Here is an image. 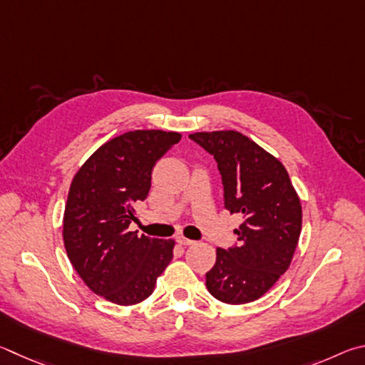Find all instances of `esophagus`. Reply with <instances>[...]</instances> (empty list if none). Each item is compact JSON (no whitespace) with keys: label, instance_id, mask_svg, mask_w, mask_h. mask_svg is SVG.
<instances>
[{"label":"esophagus","instance_id":"esophagus-1","mask_svg":"<svg viewBox=\"0 0 365 365\" xmlns=\"http://www.w3.org/2000/svg\"><path fill=\"white\" fill-rule=\"evenodd\" d=\"M176 242H178L179 245H184V247H186V245H194V244H195L194 240L186 239V237H184V235H178V237H176Z\"/></svg>","mask_w":365,"mask_h":365}]
</instances>
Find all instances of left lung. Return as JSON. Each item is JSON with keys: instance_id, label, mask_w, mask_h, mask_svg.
Returning <instances> with one entry per match:
<instances>
[{"instance_id": "obj_1", "label": "left lung", "mask_w": 365, "mask_h": 365, "mask_svg": "<svg viewBox=\"0 0 365 365\" xmlns=\"http://www.w3.org/2000/svg\"><path fill=\"white\" fill-rule=\"evenodd\" d=\"M218 162L225 207L242 213L237 247L216 248L207 289L227 304L264 295L289 269L302 232V200L285 166L255 140L234 130L189 134Z\"/></svg>"}]
</instances>
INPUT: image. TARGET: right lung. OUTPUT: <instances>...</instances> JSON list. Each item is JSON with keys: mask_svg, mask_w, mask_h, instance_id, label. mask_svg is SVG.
<instances>
[{"mask_svg": "<svg viewBox=\"0 0 365 365\" xmlns=\"http://www.w3.org/2000/svg\"><path fill=\"white\" fill-rule=\"evenodd\" d=\"M181 134L136 130L107 140L75 173L63 212L67 257L83 282L107 302L131 306L153 292L175 240L128 231L134 205L150 190L157 160Z\"/></svg>", "mask_w": 365, "mask_h": 365, "instance_id": "right-lung-1", "label": "right lung"}]
</instances>
